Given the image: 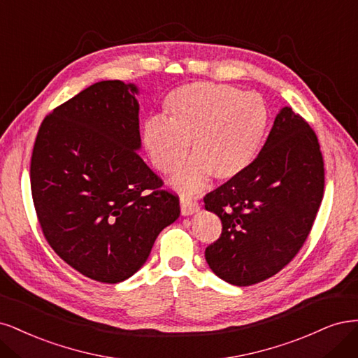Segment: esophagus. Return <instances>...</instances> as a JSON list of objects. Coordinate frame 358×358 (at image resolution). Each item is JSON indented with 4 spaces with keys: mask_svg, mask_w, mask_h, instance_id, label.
<instances>
[{
    "mask_svg": "<svg viewBox=\"0 0 358 358\" xmlns=\"http://www.w3.org/2000/svg\"><path fill=\"white\" fill-rule=\"evenodd\" d=\"M180 206H181V214L182 215H190V214H194L196 211L199 210V203L193 201L190 196H181Z\"/></svg>",
    "mask_w": 358,
    "mask_h": 358,
    "instance_id": "esophagus-1",
    "label": "esophagus"
}]
</instances>
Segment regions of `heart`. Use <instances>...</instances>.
<instances>
[{"label":"heart","instance_id":"heart-1","mask_svg":"<svg viewBox=\"0 0 358 358\" xmlns=\"http://www.w3.org/2000/svg\"><path fill=\"white\" fill-rule=\"evenodd\" d=\"M168 122L148 119L143 141L153 166L162 174L190 162L172 180L177 190L193 194L208 176L229 181L241 176L260 152L269 124L262 96L229 85L199 82L176 89L165 101Z\"/></svg>","mask_w":358,"mask_h":358}]
</instances>
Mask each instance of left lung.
I'll return each instance as SVG.
<instances>
[{
  "mask_svg": "<svg viewBox=\"0 0 358 358\" xmlns=\"http://www.w3.org/2000/svg\"><path fill=\"white\" fill-rule=\"evenodd\" d=\"M324 193L318 138L292 108L275 117L262 152L241 176L203 196L222 220V235L205 250L218 278L247 287L290 263L313 229Z\"/></svg>",
  "mask_w": 358,
  "mask_h": 358,
  "instance_id": "obj_1",
  "label": "left lung"
}]
</instances>
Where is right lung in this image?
I'll list each match as a JSON object with an SVG mask.
<instances>
[{"mask_svg": "<svg viewBox=\"0 0 358 358\" xmlns=\"http://www.w3.org/2000/svg\"><path fill=\"white\" fill-rule=\"evenodd\" d=\"M136 87L120 80L89 86L40 124L31 193L52 250L90 280L117 284L145 263L157 235L180 215L136 150Z\"/></svg>", "mask_w": 358, "mask_h": 358, "instance_id": "1", "label": "right lung"}]
</instances>
